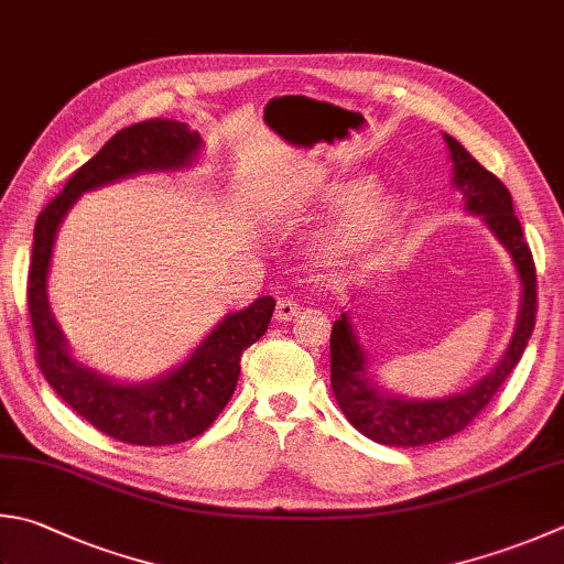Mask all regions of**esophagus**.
Masks as SVG:
<instances>
[{"label":"esophagus","instance_id":"obj_1","mask_svg":"<svg viewBox=\"0 0 564 564\" xmlns=\"http://www.w3.org/2000/svg\"><path fill=\"white\" fill-rule=\"evenodd\" d=\"M296 314H300V304H296L292 296H282V300H278L274 318H280V322H292Z\"/></svg>","mask_w":564,"mask_h":564}]
</instances>
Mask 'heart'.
Instances as JSON below:
<instances>
[{"mask_svg":"<svg viewBox=\"0 0 564 564\" xmlns=\"http://www.w3.org/2000/svg\"><path fill=\"white\" fill-rule=\"evenodd\" d=\"M348 191L350 188L341 186L332 191V196L344 198ZM392 218H395V200L386 194H370L348 210V216L334 232L332 248L346 252V250H356L360 246H366L368 240L378 238L380 232L390 226Z\"/></svg>","mask_w":564,"mask_h":564,"instance_id":"1","label":"heart"}]
</instances>
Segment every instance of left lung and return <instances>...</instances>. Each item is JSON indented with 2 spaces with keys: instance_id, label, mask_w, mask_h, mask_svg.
Segmentation results:
<instances>
[{
  "instance_id": "left-lung-1",
  "label": "left lung",
  "mask_w": 564,
  "mask_h": 564,
  "mask_svg": "<svg viewBox=\"0 0 564 564\" xmlns=\"http://www.w3.org/2000/svg\"><path fill=\"white\" fill-rule=\"evenodd\" d=\"M454 162V184L462 188L466 210L484 216L494 236L503 242L511 252L518 270L520 284H523V300H520L518 326L501 364L494 373L476 382L474 388L459 392V395L444 400H405L386 395L370 386L366 370V354L350 328L348 314H341L332 328V388L338 408L354 427L366 434L368 440L388 447H424V444L447 440L462 432L466 424L474 422L488 402L494 400L498 388L513 373L520 356L528 346V338L535 328L538 312V278L535 262L523 228L513 214V198L501 178L484 169L476 159L454 140L444 134Z\"/></svg>"
}]
</instances>
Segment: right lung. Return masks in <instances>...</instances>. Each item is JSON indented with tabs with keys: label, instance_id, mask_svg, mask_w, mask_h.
Here are the masks:
<instances>
[{
	"label": "right lung",
	"instance_id": "1",
	"mask_svg": "<svg viewBox=\"0 0 564 564\" xmlns=\"http://www.w3.org/2000/svg\"><path fill=\"white\" fill-rule=\"evenodd\" d=\"M198 150V132L188 130L184 122L154 117V120L124 127L105 142L90 162L73 172L61 194L41 210L34 228L26 304L31 332H34L36 364L48 386L83 420L124 444L164 447V444L188 442L206 432L236 392L242 350L268 332L274 300L260 296L248 310L228 314L191 354L186 364L164 378L144 382V386H117L68 356L66 341L48 312L46 274L53 240H56L63 216L83 191L140 172L186 166Z\"/></svg>",
	"mask_w": 564,
	"mask_h": 564
}]
</instances>
